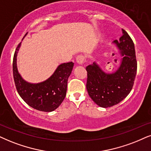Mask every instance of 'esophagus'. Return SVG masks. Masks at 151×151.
<instances>
[{
	"label": "esophagus",
	"instance_id": "1",
	"mask_svg": "<svg viewBox=\"0 0 151 151\" xmlns=\"http://www.w3.org/2000/svg\"><path fill=\"white\" fill-rule=\"evenodd\" d=\"M84 60H85V58L83 55H79V56H78L77 57V58H76V60H77V63L79 65L83 64V63H84Z\"/></svg>",
	"mask_w": 151,
	"mask_h": 151
}]
</instances>
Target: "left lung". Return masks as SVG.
Segmentation results:
<instances>
[{
	"mask_svg": "<svg viewBox=\"0 0 151 151\" xmlns=\"http://www.w3.org/2000/svg\"><path fill=\"white\" fill-rule=\"evenodd\" d=\"M122 58L115 72L106 73L97 63L86 67V89L95 104L103 108L116 105L130 93L137 74L134 45L125 30L119 41L114 40Z\"/></svg>",
	"mask_w": 151,
	"mask_h": 151,
	"instance_id": "8db88e82",
	"label": "left lung"
}]
</instances>
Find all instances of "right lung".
<instances>
[{
	"label": "right lung",
	"mask_w": 151,
	"mask_h": 151,
	"mask_svg": "<svg viewBox=\"0 0 151 151\" xmlns=\"http://www.w3.org/2000/svg\"><path fill=\"white\" fill-rule=\"evenodd\" d=\"M22 42L17 46L13 58V76L17 92L32 108L41 111H53L65 98L68 80L73 69L74 63L59 65L52 75L45 81L37 83H29L23 79L17 69V57Z\"/></svg>",
	"instance_id": "add662e5"
}]
</instances>
